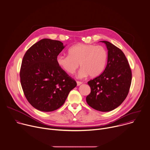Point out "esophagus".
<instances>
[{"label":"esophagus","instance_id":"1","mask_svg":"<svg viewBox=\"0 0 150 150\" xmlns=\"http://www.w3.org/2000/svg\"><path fill=\"white\" fill-rule=\"evenodd\" d=\"M76 83H77V86H79L82 83V82H79V81H76Z\"/></svg>","mask_w":150,"mask_h":150}]
</instances>
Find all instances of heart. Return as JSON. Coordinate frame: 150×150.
<instances>
[{
    "label": "heart",
    "instance_id": "1",
    "mask_svg": "<svg viewBox=\"0 0 150 150\" xmlns=\"http://www.w3.org/2000/svg\"><path fill=\"white\" fill-rule=\"evenodd\" d=\"M69 55H58V66L68 74H73L79 67L81 69L78 74L79 78L88 75L95 78L103 71L108 61V54L102 46L93 44H78L68 50Z\"/></svg>",
    "mask_w": 150,
    "mask_h": 150
}]
</instances>
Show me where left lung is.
I'll return each instance as SVG.
<instances>
[{
	"mask_svg": "<svg viewBox=\"0 0 150 150\" xmlns=\"http://www.w3.org/2000/svg\"><path fill=\"white\" fill-rule=\"evenodd\" d=\"M105 43L108 50L107 65L99 76L88 84L91 93L87 103L100 112H110L119 107L126 98L132 83V71L123 51L109 41Z\"/></svg>",
	"mask_w": 150,
	"mask_h": 150,
	"instance_id": "left-lung-1",
	"label": "left lung"
}]
</instances>
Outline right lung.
<instances>
[{
	"label": "right lung",
	"instance_id": "obj_1",
	"mask_svg": "<svg viewBox=\"0 0 150 150\" xmlns=\"http://www.w3.org/2000/svg\"><path fill=\"white\" fill-rule=\"evenodd\" d=\"M59 41L44 38L24 54L20 82L24 95L35 109L45 112L59 108L76 82L61 69L57 58L65 48Z\"/></svg>",
	"mask_w": 150,
	"mask_h": 150
}]
</instances>
